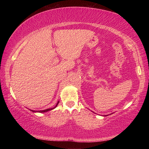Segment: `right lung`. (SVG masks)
<instances>
[{"label":"right lung","mask_w":149,"mask_h":149,"mask_svg":"<svg viewBox=\"0 0 149 149\" xmlns=\"http://www.w3.org/2000/svg\"><path fill=\"white\" fill-rule=\"evenodd\" d=\"M58 102L56 104V107H55L54 108H56V106L58 105ZM54 108H49V109H46V110H40V111H33V110H31V111H33V112H48V111H49V110H52V109H54Z\"/></svg>","instance_id":"right-lung-1"}]
</instances>
